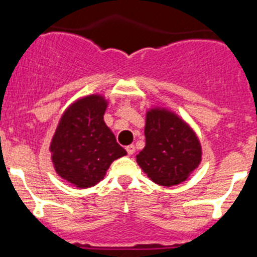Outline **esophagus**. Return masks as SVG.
<instances>
[{"label": "esophagus", "instance_id": "34e87169", "mask_svg": "<svg viewBox=\"0 0 257 257\" xmlns=\"http://www.w3.org/2000/svg\"><path fill=\"white\" fill-rule=\"evenodd\" d=\"M126 153L129 154V156H132V154H134V152H136V147L133 146V144H131V146H126Z\"/></svg>", "mask_w": 257, "mask_h": 257}]
</instances>
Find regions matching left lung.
Wrapping results in <instances>:
<instances>
[{"instance_id":"1","label":"left lung","mask_w":257,"mask_h":257,"mask_svg":"<svg viewBox=\"0 0 257 257\" xmlns=\"http://www.w3.org/2000/svg\"><path fill=\"white\" fill-rule=\"evenodd\" d=\"M144 136L146 147L137 156V163L159 186L182 183L201 163L202 148L196 133L167 109L147 111Z\"/></svg>"}]
</instances>
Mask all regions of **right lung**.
<instances>
[{
	"mask_svg": "<svg viewBox=\"0 0 257 257\" xmlns=\"http://www.w3.org/2000/svg\"><path fill=\"white\" fill-rule=\"evenodd\" d=\"M108 106L99 94L74 101L62 114L50 144L56 173L78 188L95 186L113 161L125 156L104 121Z\"/></svg>",
	"mask_w": 257,
	"mask_h": 257,
	"instance_id": "add662e5",
	"label": "right lung"
}]
</instances>
